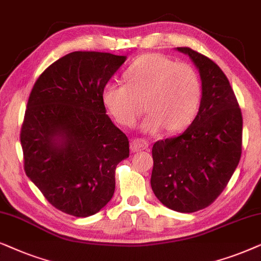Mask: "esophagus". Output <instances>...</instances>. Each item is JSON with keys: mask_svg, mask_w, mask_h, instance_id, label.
<instances>
[{"mask_svg": "<svg viewBox=\"0 0 261 261\" xmlns=\"http://www.w3.org/2000/svg\"><path fill=\"white\" fill-rule=\"evenodd\" d=\"M149 147V143L143 138H135V140L131 141L130 148L131 151H140V150H145Z\"/></svg>", "mask_w": 261, "mask_h": 261, "instance_id": "1", "label": "esophagus"}]
</instances>
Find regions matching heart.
I'll list each match as a JSON object with an SVG mask.
<instances>
[{
	"label": "heart",
	"instance_id": "obj_1",
	"mask_svg": "<svg viewBox=\"0 0 261 261\" xmlns=\"http://www.w3.org/2000/svg\"><path fill=\"white\" fill-rule=\"evenodd\" d=\"M124 80L125 85L109 82L102 89L103 105L121 126L133 127L144 107L149 114L142 128L149 134L163 127L180 131L196 117L201 85L191 65L161 55H143L127 68Z\"/></svg>",
	"mask_w": 261,
	"mask_h": 261
}]
</instances>
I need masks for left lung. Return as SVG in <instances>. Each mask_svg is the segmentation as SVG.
Here are the masks:
<instances>
[{
    "label": "left lung",
    "mask_w": 261,
    "mask_h": 261,
    "mask_svg": "<svg viewBox=\"0 0 261 261\" xmlns=\"http://www.w3.org/2000/svg\"><path fill=\"white\" fill-rule=\"evenodd\" d=\"M201 80L199 111L176 137L152 145L151 189L163 205L178 213L209 206L225 189L242 150V114L230 83L221 68L190 47Z\"/></svg>",
    "instance_id": "8db88e82"
}]
</instances>
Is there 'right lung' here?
<instances>
[{
    "mask_svg": "<svg viewBox=\"0 0 261 261\" xmlns=\"http://www.w3.org/2000/svg\"><path fill=\"white\" fill-rule=\"evenodd\" d=\"M126 57L75 51L44 70L31 92L20 133L26 175L56 209L99 213L116 189L128 140L112 123L102 89Z\"/></svg>",
    "mask_w": 261,
    "mask_h": 261,
    "instance_id": "obj_1",
    "label": "right lung"
}]
</instances>
